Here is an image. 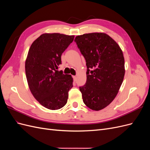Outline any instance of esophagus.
Returning <instances> with one entry per match:
<instances>
[{
    "instance_id": "esophagus-1",
    "label": "esophagus",
    "mask_w": 150,
    "mask_h": 150,
    "mask_svg": "<svg viewBox=\"0 0 150 150\" xmlns=\"http://www.w3.org/2000/svg\"><path fill=\"white\" fill-rule=\"evenodd\" d=\"M73 79H74V81H76L77 76H73Z\"/></svg>"
}]
</instances>
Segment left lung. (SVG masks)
Here are the masks:
<instances>
[{
    "mask_svg": "<svg viewBox=\"0 0 150 150\" xmlns=\"http://www.w3.org/2000/svg\"><path fill=\"white\" fill-rule=\"evenodd\" d=\"M74 41L87 66L86 83L79 88L83 102L91 110H101L114 100L123 81V53L115 40L104 33L78 35Z\"/></svg>",
    "mask_w": 150,
    "mask_h": 150,
    "instance_id": "obj_1",
    "label": "left lung"
}]
</instances>
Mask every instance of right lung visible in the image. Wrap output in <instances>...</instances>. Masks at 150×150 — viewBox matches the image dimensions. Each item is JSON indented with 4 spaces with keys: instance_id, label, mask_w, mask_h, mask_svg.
<instances>
[{
    "instance_id": "obj_1",
    "label": "right lung",
    "mask_w": 150,
    "mask_h": 150,
    "mask_svg": "<svg viewBox=\"0 0 150 150\" xmlns=\"http://www.w3.org/2000/svg\"><path fill=\"white\" fill-rule=\"evenodd\" d=\"M74 35L45 33L31 44L25 62L29 89L42 106L57 110L66 105L73 78L59 71L61 55L73 41Z\"/></svg>"
}]
</instances>
